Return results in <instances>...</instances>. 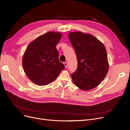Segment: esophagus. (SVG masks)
<instances>
[{
	"label": "esophagus",
	"mask_w": 130,
	"mask_h": 130,
	"mask_svg": "<svg viewBox=\"0 0 130 130\" xmlns=\"http://www.w3.org/2000/svg\"><path fill=\"white\" fill-rule=\"evenodd\" d=\"M64 65L65 67V68L66 69L67 67V63H66V62H64Z\"/></svg>",
	"instance_id": "34e87169"
}]
</instances>
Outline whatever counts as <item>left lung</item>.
I'll return each instance as SVG.
<instances>
[{"mask_svg":"<svg viewBox=\"0 0 130 130\" xmlns=\"http://www.w3.org/2000/svg\"><path fill=\"white\" fill-rule=\"evenodd\" d=\"M77 60L76 70L71 74L74 84L83 90L98 86L109 69L104 44L91 35L81 32L69 33Z\"/></svg>","mask_w":130,"mask_h":130,"instance_id":"left-lung-1","label":"left lung"}]
</instances>
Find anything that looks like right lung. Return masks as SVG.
Wrapping results in <instances>:
<instances>
[{
	"mask_svg": "<svg viewBox=\"0 0 130 130\" xmlns=\"http://www.w3.org/2000/svg\"><path fill=\"white\" fill-rule=\"evenodd\" d=\"M61 37L58 32H47L31 42L25 50L22 61L24 72L37 85L52 83L65 69L56 48Z\"/></svg>",
	"mask_w": 130,
	"mask_h": 130,
	"instance_id": "1",
	"label": "right lung"
}]
</instances>
